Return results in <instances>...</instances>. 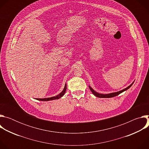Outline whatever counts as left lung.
Returning a JSON list of instances; mask_svg holds the SVG:
<instances>
[{"label": "left lung", "mask_w": 149, "mask_h": 149, "mask_svg": "<svg viewBox=\"0 0 149 149\" xmlns=\"http://www.w3.org/2000/svg\"><path fill=\"white\" fill-rule=\"evenodd\" d=\"M133 83H134V82L130 85V86H129V87H127V88H124V89H123V90H121V91H119L116 92V93H110V94H100V93H97L96 91H95L90 86H89V88H90V90L91 91V92L93 93V94L95 96H96V97H99V98H111V97H116V96L119 95L120 94H121V93L124 92V91H126L127 90H128L129 88L131 87V86H132Z\"/></svg>", "instance_id": "8db88e82"}]
</instances>
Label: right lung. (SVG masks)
I'll return each instance as SVG.
<instances>
[{"label": "right lung", "instance_id": "right-lung-1", "mask_svg": "<svg viewBox=\"0 0 149 149\" xmlns=\"http://www.w3.org/2000/svg\"><path fill=\"white\" fill-rule=\"evenodd\" d=\"M67 90V84H65V87L63 90H62V91L58 95L55 96V97H50V98H36L37 100H39V101H50V100H56V99H59L61 97H62L63 95H64L65 93L66 92Z\"/></svg>", "mask_w": 149, "mask_h": 149}]
</instances>
